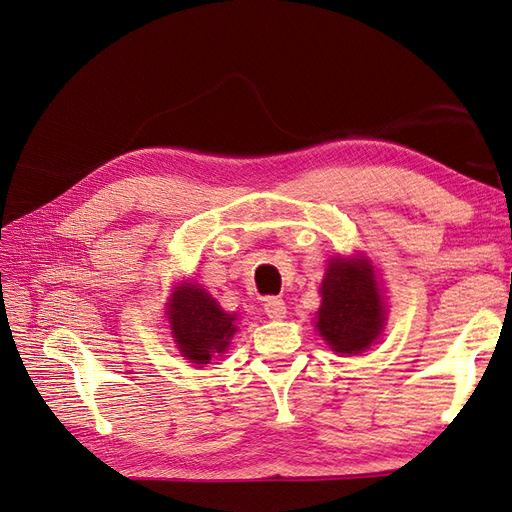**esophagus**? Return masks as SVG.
I'll return each instance as SVG.
<instances>
[{
    "label": "esophagus",
    "mask_w": 512,
    "mask_h": 512,
    "mask_svg": "<svg viewBox=\"0 0 512 512\" xmlns=\"http://www.w3.org/2000/svg\"><path fill=\"white\" fill-rule=\"evenodd\" d=\"M263 310H266L268 319H272V321H280L287 315V306L280 298H268L266 304H263Z\"/></svg>",
    "instance_id": "34e87169"
}]
</instances>
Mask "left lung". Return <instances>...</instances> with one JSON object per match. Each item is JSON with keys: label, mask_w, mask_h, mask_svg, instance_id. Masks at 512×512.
<instances>
[{"label": "left lung", "mask_w": 512, "mask_h": 512, "mask_svg": "<svg viewBox=\"0 0 512 512\" xmlns=\"http://www.w3.org/2000/svg\"><path fill=\"white\" fill-rule=\"evenodd\" d=\"M317 329L336 353L357 355L381 334L385 310L366 261L336 259L321 285Z\"/></svg>", "instance_id": "1"}]
</instances>
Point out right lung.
Segmentation results:
<instances>
[{"instance_id":"obj_1","label":"right lung","mask_w":512,"mask_h":512,"mask_svg":"<svg viewBox=\"0 0 512 512\" xmlns=\"http://www.w3.org/2000/svg\"><path fill=\"white\" fill-rule=\"evenodd\" d=\"M168 319L178 349L193 364H208L212 353H223L236 334V317L223 312L204 289L195 285H183L174 291Z\"/></svg>"}]
</instances>
